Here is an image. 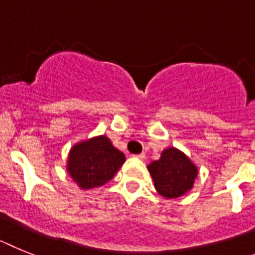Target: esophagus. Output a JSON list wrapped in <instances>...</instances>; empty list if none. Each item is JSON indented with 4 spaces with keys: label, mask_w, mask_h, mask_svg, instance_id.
I'll use <instances>...</instances> for the list:
<instances>
[{
    "label": "esophagus",
    "mask_w": 255,
    "mask_h": 255,
    "mask_svg": "<svg viewBox=\"0 0 255 255\" xmlns=\"http://www.w3.org/2000/svg\"><path fill=\"white\" fill-rule=\"evenodd\" d=\"M134 158L140 159V160H143V159H146V155H145V152H141V154L134 155Z\"/></svg>",
    "instance_id": "1"
}]
</instances>
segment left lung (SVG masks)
<instances>
[{"label": "left lung", "instance_id": "8db88e82", "mask_svg": "<svg viewBox=\"0 0 255 255\" xmlns=\"http://www.w3.org/2000/svg\"><path fill=\"white\" fill-rule=\"evenodd\" d=\"M156 191L167 199L182 196L191 190L198 169L180 150L169 147L161 152L159 160L149 165Z\"/></svg>", "mask_w": 255, "mask_h": 255}]
</instances>
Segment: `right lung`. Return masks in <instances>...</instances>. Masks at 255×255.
Returning <instances> with one entry per match:
<instances>
[{
  "label": "right lung",
  "instance_id": "right-lung-1",
  "mask_svg": "<svg viewBox=\"0 0 255 255\" xmlns=\"http://www.w3.org/2000/svg\"><path fill=\"white\" fill-rule=\"evenodd\" d=\"M126 156L106 136L94 137L73 146L68 158V172L81 189H94L112 180Z\"/></svg>",
  "mask_w": 255,
  "mask_h": 255
}]
</instances>
